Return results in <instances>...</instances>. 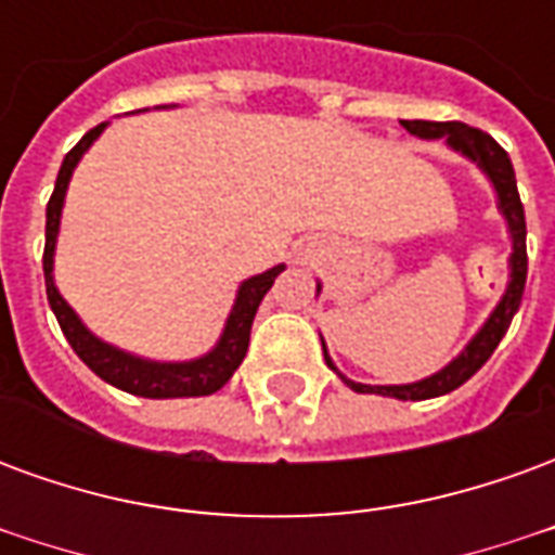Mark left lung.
Masks as SVG:
<instances>
[{
  "mask_svg": "<svg viewBox=\"0 0 555 555\" xmlns=\"http://www.w3.org/2000/svg\"><path fill=\"white\" fill-rule=\"evenodd\" d=\"M408 133L422 139H446L454 151H461L464 157H469L473 163H478V169L485 171L490 178V183L496 186V195H500V210L502 217L508 219V231H512L514 253H512V282L502 294L500 306L493 309V314L488 318V324L478 330V336L466 345V350L454 362H449L442 372H437L434 377H425L418 384L408 386H365L353 384L348 377H341L345 384L353 389V392H374V396H389L398 398V401H422V398H437L452 392L457 386H464L473 374L490 360V353L496 350V345L502 341V336L508 333L512 326L514 312L520 309V300H524L526 288V217H524V202H520V193H517V178H514V166L508 151L496 142V139L478 130V127H469L464 121H401ZM326 365L336 372L333 360L326 357Z\"/></svg>",
  "mask_w": 555,
  "mask_h": 555,
  "instance_id": "obj_1",
  "label": "left lung"
}]
</instances>
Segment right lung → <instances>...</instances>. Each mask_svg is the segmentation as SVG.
Here are the masks:
<instances>
[{
    "label": "right lung",
    "mask_w": 555,
    "mask_h": 555,
    "mask_svg": "<svg viewBox=\"0 0 555 555\" xmlns=\"http://www.w3.org/2000/svg\"><path fill=\"white\" fill-rule=\"evenodd\" d=\"M106 125L91 127L86 137L79 139L77 145L70 147L62 159V169L55 178V190L47 202V243H43V282H47V300L53 309L55 321L62 326V333L70 341V348L77 350V357L91 372L98 374L106 384L125 389L130 396L139 398H193V396H210L222 386L229 384L234 369L241 365L249 348V330H253L258 302L264 300V294L273 288L276 276L285 270V264L267 270L261 276L246 279L237 291V302L229 314L225 333L219 338V345L207 357L193 362H147L139 357H130L125 350L106 345L101 338H94L82 326L77 312L62 300V294L53 282V253H55V234H59V217H62V205H65V190L70 175L77 169L79 157L89 151L94 139L101 137Z\"/></svg>",
    "instance_id": "1"
}]
</instances>
